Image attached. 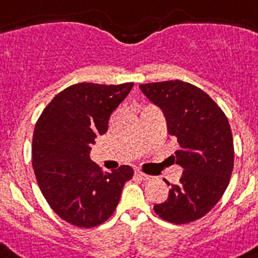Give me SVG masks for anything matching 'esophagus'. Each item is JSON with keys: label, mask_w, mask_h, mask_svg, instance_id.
Wrapping results in <instances>:
<instances>
[{"label": "esophagus", "mask_w": 258, "mask_h": 258, "mask_svg": "<svg viewBox=\"0 0 258 258\" xmlns=\"http://www.w3.org/2000/svg\"><path fill=\"white\" fill-rule=\"evenodd\" d=\"M135 175L138 176V178L142 179V180H145V182H151V180H153V176L148 175V174H144V172L140 171V170H136Z\"/></svg>", "instance_id": "34e87169"}]
</instances>
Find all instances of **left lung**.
Masks as SVG:
<instances>
[{
    "mask_svg": "<svg viewBox=\"0 0 258 258\" xmlns=\"http://www.w3.org/2000/svg\"><path fill=\"white\" fill-rule=\"evenodd\" d=\"M139 88L162 109L167 132L179 143L174 158L184 169L167 200L153 209L167 222L191 223L214 208L230 183L234 140L227 116L203 89L189 83L167 80Z\"/></svg>",
    "mask_w": 258,
    "mask_h": 258,
    "instance_id": "obj_1",
    "label": "left lung"
}]
</instances>
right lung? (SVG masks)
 Segmentation results:
<instances>
[{"label": "right lung", "mask_w": 258, "mask_h": 258, "mask_svg": "<svg viewBox=\"0 0 258 258\" xmlns=\"http://www.w3.org/2000/svg\"><path fill=\"white\" fill-rule=\"evenodd\" d=\"M132 87L78 83L59 92L36 122V180L49 207L71 225L91 228L110 218L123 185L134 176L131 166L102 172L89 160L95 138L106 134L110 114Z\"/></svg>", "instance_id": "1"}]
</instances>
